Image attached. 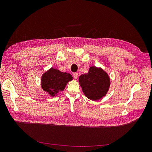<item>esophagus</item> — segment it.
<instances>
[{"label":"esophagus","instance_id":"34e87169","mask_svg":"<svg viewBox=\"0 0 152 152\" xmlns=\"http://www.w3.org/2000/svg\"><path fill=\"white\" fill-rule=\"evenodd\" d=\"M73 76L74 77L75 79H77L78 78V73H73Z\"/></svg>","mask_w":152,"mask_h":152}]
</instances>
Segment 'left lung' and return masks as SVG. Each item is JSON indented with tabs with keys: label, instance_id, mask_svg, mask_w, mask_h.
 Listing matches in <instances>:
<instances>
[{
	"label": "left lung",
	"instance_id": "8db88e82",
	"mask_svg": "<svg viewBox=\"0 0 152 152\" xmlns=\"http://www.w3.org/2000/svg\"><path fill=\"white\" fill-rule=\"evenodd\" d=\"M79 83L87 98L97 100L107 94L110 87V79L102 68L91 66L88 73L79 77Z\"/></svg>",
	"mask_w": 152,
	"mask_h": 152
}]
</instances>
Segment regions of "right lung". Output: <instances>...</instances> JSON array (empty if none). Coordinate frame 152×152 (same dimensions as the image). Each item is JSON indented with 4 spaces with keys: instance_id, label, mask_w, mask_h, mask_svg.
<instances>
[{
    "instance_id": "obj_1",
    "label": "right lung",
    "mask_w": 152,
    "mask_h": 152,
    "mask_svg": "<svg viewBox=\"0 0 152 152\" xmlns=\"http://www.w3.org/2000/svg\"><path fill=\"white\" fill-rule=\"evenodd\" d=\"M72 79L70 73L51 68L42 75V87L50 96H54L58 92L63 91L66 84Z\"/></svg>"
}]
</instances>
